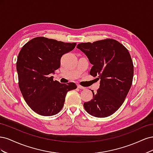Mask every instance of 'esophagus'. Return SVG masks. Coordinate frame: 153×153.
Here are the masks:
<instances>
[{"label": "esophagus", "mask_w": 153, "mask_h": 153, "mask_svg": "<svg viewBox=\"0 0 153 153\" xmlns=\"http://www.w3.org/2000/svg\"><path fill=\"white\" fill-rule=\"evenodd\" d=\"M77 87L78 88V89H83V90L85 89V88L84 87H82V86H81V85H77Z\"/></svg>", "instance_id": "1"}]
</instances>
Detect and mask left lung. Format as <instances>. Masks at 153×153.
I'll list each match as a JSON object with an SVG mask.
<instances>
[{"instance_id":"1","label":"left lung","mask_w":153,"mask_h":153,"mask_svg":"<svg viewBox=\"0 0 153 153\" xmlns=\"http://www.w3.org/2000/svg\"><path fill=\"white\" fill-rule=\"evenodd\" d=\"M92 67L90 75L98 76L100 88L93 99L84 103L86 112L96 117L110 116L119 108L130 89L133 64L126 48L117 41L106 39L77 45Z\"/></svg>"}]
</instances>
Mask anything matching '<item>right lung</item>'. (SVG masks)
Wrapping results in <instances>:
<instances>
[{"instance_id":"add662e5","label":"right lung","mask_w":153,"mask_h":153,"mask_svg":"<svg viewBox=\"0 0 153 153\" xmlns=\"http://www.w3.org/2000/svg\"><path fill=\"white\" fill-rule=\"evenodd\" d=\"M76 45L37 37L22 48L16 62L18 84L26 103L38 114L51 116L58 114L67 92L76 89L75 83L61 84L52 76L60 68L61 57Z\"/></svg>"}]
</instances>
